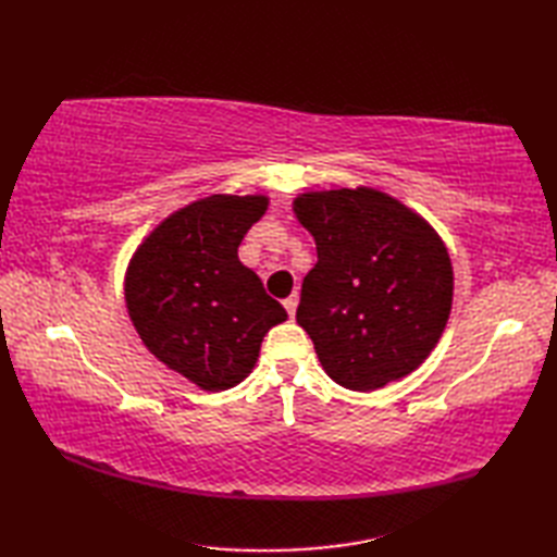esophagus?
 <instances>
[{
  "label": "esophagus",
  "instance_id": "esophagus-1",
  "mask_svg": "<svg viewBox=\"0 0 557 557\" xmlns=\"http://www.w3.org/2000/svg\"><path fill=\"white\" fill-rule=\"evenodd\" d=\"M297 306H299V294H297V292H294V294H292V297H287V299H285V309H287L289 318H294V315H297Z\"/></svg>",
  "mask_w": 557,
  "mask_h": 557
}]
</instances>
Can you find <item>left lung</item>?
I'll return each instance as SVG.
<instances>
[{
  "label": "left lung",
  "instance_id": "8db88e82",
  "mask_svg": "<svg viewBox=\"0 0 557 557\" xmlns=\"http://www.w3.org/2000/svg\"><path fill=\"white\" fill-rule=\"evenodd\" d=\"M292 208L318 251L297 323L323 371L357 393L417 371L453 309L455 275L441 234L373 186L306 191Z\"/></svg>",
  "mask_w": 557,
  "mask_h": 557
}]
</instances>
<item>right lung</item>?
<instances>
[{
    "mask_svg": "<svg viewBox=\"0 0 557 557\" xmlns=\"http://www.w3.org/2000/svg\"><path fill=\"white\" fill-rule=\"evenodd\" d=\"M268 203L263 194L191 200L152 227L126 265L124 301L140 342L208 393L239 385L268 330L287 321L236 253Z\"/></svg>",
    "mask_w": 557,
    "mask_h": 557,
    "instance_id": "add662e5",
    "label": "right lung"
}]
</instances>
